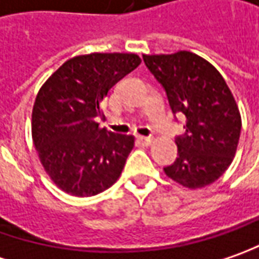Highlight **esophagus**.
I'll return each mask as SVG.
<instances>
[{"label":"esophagus","mask_w":259,"mask_h":259,"mask_svg":"<svg viewBox=\"0 0 259 259\" xmlns=\"http://www.w3.org/2000/svg\"><path fill=\"white\" fill-rule=\"evenodd\" d=\"M138 140L142 145H145V146H150V145L153 143V139L146 138V136H138Z\"/></svg>","instance_id":"esophagus-1"}]
</instances>
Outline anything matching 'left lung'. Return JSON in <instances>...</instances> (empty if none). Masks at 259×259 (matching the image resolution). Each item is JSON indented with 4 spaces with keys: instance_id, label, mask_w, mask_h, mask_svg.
I'll list each match as a JSON object with an SVG mask.
<instances>
[{
    "instance_id": "left-lung-1",
    "label": "left lung",
    "mask_w": 259,
    "mask_h": 259,
    "mask_svg": "<svg viewBox=\"0 0 259 259\" xmlns=\"http://www.w3.org/2000/svg\"><path fill=\"white\" fill-rule=\"evenodd\" d=\"M143 61L163 85L172 112L186 117L185 135L175 140L178 157L165 174L189 189L215 182L232 163L242 126L224 77L191 51L145 54Z\"/></svg>"
}]
</instances>
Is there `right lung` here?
Wrapping results in <instances>:
<instances>
[{
	"instance_id": "add662e5",
	"label": "right lung",
	"mask_w": 259,
	"mask_h": 259,
	"mask_svg": "<svg viewBox=\"0 0 259 259\" xmlns=\"http://www.w3.org/2000/svg\"><path fill=\"white\" fill-rule=\"evenodd\" d=\"M132 53H92L67 60L42 84L32 107V142L61 191L85 198L116 182L135 146L132 135L100 129L102 102L140 64Z\"/></svg>"
}]
</instances>
